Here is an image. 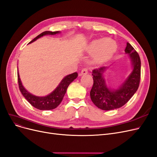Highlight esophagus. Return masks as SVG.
Wrapping results in <instances>:
<instances>
[{
  "mask_svg": "<svg viewBox=\"0 0 157 157\" xmlns=\"http://www.w3.org/2000/svg\"><path fill=\"white\" fill-rule=\"evenodd\" d=\"M88 73V69L87 68H84L82 69V71H81V73H80V76H82V75H86Z\"/></svg>",
  "mask_w": 157,
  "mask_h": 157,
  "instance_id": "esophagus-1",
  "label": "esophagus"
}]
</instances>
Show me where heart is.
<instances>
[{
	"mask_svg": "<svg viewBox=\"0 0 157 157\" xmlns=\"http://www.w3.org/2000/svg\"><path fill=\"white\" fill-rule=\"evenodd\" d=\"M117 49V44L110 38L97 39L90 42L87 47V51L95 54L94 60L98 63L107 61L113 56Z\"/></svg>",
	"mask_w": 157,
	"mask_h": 157,
	"instance_id": "obj_1",
	"label": "heart"
}]
</instances>
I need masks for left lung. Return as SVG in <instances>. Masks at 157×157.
Returning <instances> with one entry per match:
<instances>
[{"label":"left lung","instance_id":"left-lung-1","mask_svg":"<svg viewBox=\"0 0 157 157\" xmlns=\"http://www.w3.org/2000/svg\"><path fill=\"white\" fill-rule=\"evenodd\" d=\"M125 52L131 58L132 69L117 88H109L106 84L104 73L108 67L93 70L91 75L94 84L90 91V97L94 104L101 110H111L123 106L136 92L139 87L141 74V61L139 55L129 43H127Z\"/></svg>","mask_w":157,"mask_h":157}]
</instances>
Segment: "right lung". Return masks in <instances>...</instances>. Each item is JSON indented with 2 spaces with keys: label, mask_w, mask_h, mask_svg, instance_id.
<instances>
[{
  "label": "right lung",
  "mask_w": 157,
  "mask_h": 157,
  "mask_svg": "<svg viewBox=\"0 0 157 157\" xmlns=\"http://www.w3.org/2000/svg\"><path fill=\"white\" fill-rule=\"evenodd\" d=\"M59 33H60V31L44 32L37 37H36L34 40H32L29 44H31V43L35 41L36 40L40 38L41 37L44 36L55 35ZM77 77L78 73L77 72L67 75V76L65 77L62 80V81L60 82V84H58L56 88L53 91H52L51 94L46 96L39 97L32 95L24 88V86H23L22 82H21V81L19 72H17L19 88L21 94H23L25 98L28 101V102L32 106H33L36 109L41 110H48L56 109L62 102L65 94L66 93V91L69 85L71 84L75 78H77Z\"/></svg>",
  "instance_id": "add662e5"
}]
</instances>
